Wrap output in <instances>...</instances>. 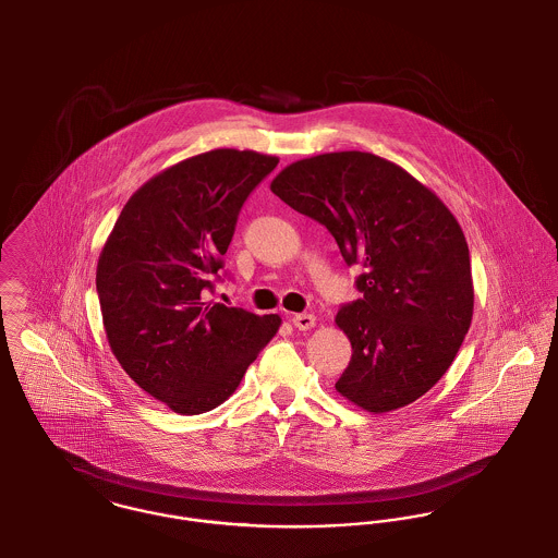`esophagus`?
Here are the masks:
<instances>
[{"label":"esophagus","instance_id":"obj_1","mask_svg":"<svg viewBox=\"0 0 558 558\" xmlns=\"http://www.w3.org/2000/svg\"><path fill=\"white\" fill-rule=\"evenodd\" d=\"M315 315H308V313H298L292 317V324L296 326L298 330H311L315 328Z\"/></svg>","mask_w":558,"mask_h":558}]
</instances>
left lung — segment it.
<instances>
[{"mask_svg": "<svg viewBox=\"0 0 558 558\" xmlns=\"http://www.w3.org/2000/svg\"><path fill=\"white\" fill-rule=\"evenodd\" d=\"M270 190L366 268L355 281L364 298L336 315L353 349L336 391L374 414L418 400L450 368L474 315L457 218L407 169L357 149L296 160Z\"/></svg>", "mask_w": 558, "mask_h": 558, "instance_id": "8db88e82", "label": "left lung"}]
</instances>
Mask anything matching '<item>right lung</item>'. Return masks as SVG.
<instances>
[{"label":"right lung","instance_id":"1","mask_svg":"<svg viewBox=\"0 0 558 558\" xmlns=\"http://www.w3.org/2000/svg\"><path fill=\"white\" fill-rule=\"evenodd\" d=\"M279 158L218 148L160 171L122 207L97 262L116 360L180 414L226 402L279 332V315L207 300L250 192Z\"/></svg>","mask_w":558,"mask_h":558}]
</instances>
